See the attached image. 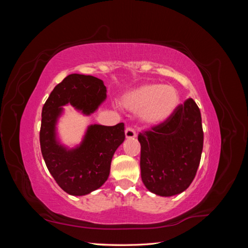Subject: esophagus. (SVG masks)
<instances>
[{
  "instance_id": "obj_1",
  "label": "esophagus",
  "mask_w": 248,
  "mask_h": 248,
  "mask_svg": "<svg viewBox=\"0 0 248 248\" xmlns=\"http://www.w3.org/2000/svg\"><path fill=\"white\" fill-rule=\"evenodd\" d=\"M125 137L126 139H133L137 137V133H136V130H134L132 127H127V128L125 129Z\"/></svg>"
}]
</instances>
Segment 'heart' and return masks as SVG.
Returning a JSON list of instances; mask_svg holds the SVG:
<instances>
[{
  "label": "heart",
  "instance_id": "obj_1",
  "mask_svg": "<svg viewBox=\"0 0 248 248\" xmlns=\"http://www.w3.org/2000/svg\"><path fill=\"white\" fill-rule=\"evenodd\" d=\"M122 103L128 110L139 112L142 123L153 126L168 121L174 115L180 104V95L171 86L146 84L127 93Z\"/></svg>",
  "mask_w": 248,
  "mask_h": 248
}]
</instances>
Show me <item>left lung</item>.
<instances>
[{
    "mask_svg": "<svg viewBox=\"0 0 248 248\" xmlns=\"http://www.w3.org/2000/svg\"><path fill=\"white\" fill-rule=\"evenodd\" d=\"M140 176L161 197L187 189L196 177L204 144L201 111L193 99L180 104L168 121L140 132Z\"/></svg>",
    "mask_w": 248,
    "mask_h": 248,
    "instance_id": "1",
    "label": "left lung"
}]
</instances>
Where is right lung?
Returning <instances> with one entry per match:
<instances>
[{"mask_svg": "<svg viewBox=\"0 0 248 248\" xmlns=\"http://www.w3.org/2000/svg\"><path fill=\"white\" fill-rule=\"evenodd\" d=\"M106 98L107 87L101 79L73 73L54 88L42 108L39 137L43 159L58 185L71 196H85L107 181L112 156L125 140L124 123L89 126L81 144L68 150L56 139L61 107L70 103L90 115Z\"/></svg>", "mask_w": 248, "mask_h": 248, "instance_id": "1", "label": "right lung"}]
</instances>
